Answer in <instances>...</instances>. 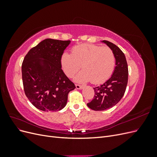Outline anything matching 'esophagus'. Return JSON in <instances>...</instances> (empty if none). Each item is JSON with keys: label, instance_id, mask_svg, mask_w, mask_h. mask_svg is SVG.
<instances>
[{"label": "esophagus", "instance_id": "esophagus-1", "mask_svg": "<svg viewBox=\"0 0 157 157\" xmlns=\"http://www.w3.org/2000/svg\"><path fill=\"white\" fill-rule=\"evenodd\" d=\"M75 86H76V88H77V89H82L83 88V86H81V85H79V84H76Z\"/></svg>", "mask_w": 157, "mask_h": 157}]
</instances>
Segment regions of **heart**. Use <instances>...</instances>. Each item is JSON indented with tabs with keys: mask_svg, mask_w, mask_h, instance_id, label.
<instances>
[{
	"mask_svg": "<svg viewBox=\"0 0 157 157\" xmlns=\"http://www.w3.org/2000/svg\"><path fill=\"white\" fill-rule=\"evenodd\" d=\"M84 69L76 77L80 82L91 80L93 84L103 83L111 77L115 67V56L109 47L83 44L74 46L72 54L65 52L61 65L66 75L71 77L80 68Z\"/></svg>",
	"mask_w": 157,
	"mask_h": 157,
	"instance_id": "obj_1",
	"label": "heart"
}]
</instances>
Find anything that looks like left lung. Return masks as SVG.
Here are the masks:
<instances>
[{
	"label": "left lung",
	"instance_id": "left-lung-1",
	"mask_svg": "<svg viewBox=\"0 0 157 157\" xmlns=\"http://www.w3.org/2000/svg\"><path fill=\"white\" fill-rule=\"evenodd\" d=\"M103 42L115 54L116 67L110 78L100 86L94 88V98L87 105L94 111H104L115 106L124 96L128 83V68L124 54L112 42Z\"/></svg>",
	"mask_w": 157,
	"mask_h": 157
}]
</instances>
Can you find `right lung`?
I'll use <instances>...</instances> for the list:
<instances>
[{
	"label": "right lung",
	"mask_w": 157,
	"mask_h": 157,
	"mask_svg": "<svg viewBox=\"0 0 157 157\" xmlns=\"http://www.w3.org/2000/svg\"><path fill=\"white\" fill-rule=\"evenodd\" d=\"M70 42L46 39L32 48L23 59L21 72L25 94L41 111L62 109L67 104L69 92L76 88L61 69V57Z\"/></svg>",
	"instance_id": "right-lung-1"
}]
</instances>
